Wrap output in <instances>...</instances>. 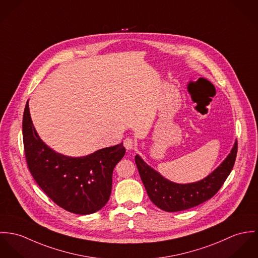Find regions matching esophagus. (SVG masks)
I'll return each mask as SVG.
<instances>
[{"mask_svg":"<svg viewBox=\"0 0 258 258\" xmlns=\"http://www.w3.org/2000/svg\"><path fill=\"white\" fill-rule=\"evenodd\" d=\"M123 145L126 150H132L135 147V142L132 139H125L123 141Z\"/></svg>","mask_w":258,"mask_h":258,"instance_id":"esophagus-1","label":"esophagus"}]
</instances>
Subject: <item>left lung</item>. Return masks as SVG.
I'll return each instance as SVG.
<instances>
[{"label": "left lung", "instance_id": "1", "mask_svg": "<svg viewBox=\"0 0 258 258\" xmlns=\"http://www.w3.org/2000/svg\"><path fill=\"white\" fill-rule=\"evenodd\" d=\"M237 151V142L224 161L208 176L192 183H175L149 166L137 154L136 164L151 202L165 212H179L211 199L223 186L233 167Z\"/></svg>", "mask_w": 258, "mask_h": 258}]
</instances>
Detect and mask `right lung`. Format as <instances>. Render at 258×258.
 I'll return each instance as SVG.
<instances>
[{
	"label": "right lung",
	"mask_w": 258,
	"mask_h": 258,
	"mask_svg": "<svg viewBox=\"0 0 258 258\" xmlns=\"http://www.w3.org/2000/svg\"><path fill=\"white\" fill-rule=\"evenodd\" d=\"M23 137L29 171L43 192L64 210L89 215L101 210L110 199L113 171L123 157L122 143L85 156L72 157L53 150L38 136L27 102Z\"/></svg>",
	"instance_id": "add662e5"
}]
</instances>
